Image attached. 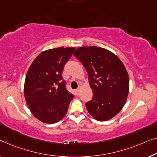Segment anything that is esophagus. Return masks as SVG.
Returning a JSON list of instances; mask_svg holds the SVG:
<instances>
[{"instance_id": "34e87169", "label": "esophagus", "mask_w": 157, "mask_h": 157, "mask_svg": "<svg viewBox=\"0 0 157 157\" xmlns=\"http://www.w3.org/2000/svg\"><path fill=\"white\" fill-rule=\"evenodd\" d=\"M81 89H82L81 86H79V87H78V89H77V90H76V92H77V93H78V94H79V92H80V90H81Z\"/></svg>"}]
</instances>
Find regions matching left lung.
Instances as JSON below:
<instances>
[{
	"label": "left lung",
	"mask_w": 157,
	"mask_h": 157,
	"mask_svg": "<svg viewBox=\"0 0 157 157\" xmlns=\"http://www.w3.org/2000/svg\"><path fill=\"white\" fill-rule=\"evenodd\" d=\"M74 55L88 73L92 99L86 108L96 120L113 118L122 109L129 89V75L120 59L109 50L96 46L76 49Z\"/></svg>",
	"instance_id": "1"
}]
</instances>
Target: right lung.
I'll return each instance as SVG.
<instances>
[{
  "instance_id": "1",
  "label": "right lung",
  "mask_w": 157,
  "mask_h": 157,
  "mask_svg": "<svg viewBox=\"0 0 157 157\" xmlns=\"http://www.w3.org/2000/svg\"><path fill=\"white\" fill-rule=\"evenodd\" d=\"M75 48H57L36 57L25 77L24 95L30 112L41 122L53 124L67 114L74 95L67 91L62 76Z\"/></svg>"
}]
</instances>
